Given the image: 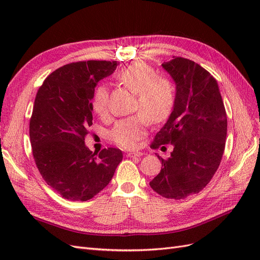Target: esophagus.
I'll use <instances>...</instances> for the list:
<instances>
[{"label":"esophagus","mask_w":260,"mask_h":260,"mask_svg":"<svg viewBox=\"0 0 260 260\" xmlns=\"http://www.w3.org/2000/svg\"><path fill=\"white\" fill-rule=\"evenodd\" d=\"M143 155L142 152H130L127 154L128 157H141Z\"/></svg>","instance_id":"obj_1"}]
</instances>
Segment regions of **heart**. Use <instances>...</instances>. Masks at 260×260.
Returning <instances> with one entry per match:
<instances>
[{
  "mask_svg": "<svg viewBox=\"0 0 260 260\" xmlns=\"http://www.w3.org/2000/svg\"><path fill=\"white\" fill-rule=\"evenodd\" d=\"M116 79L124 88L137 94L136 111L141 114L118 121L112 131V138L119 146L133 148L146 135L148 121L159 123L168 119L175 106V86L168 78L156 76L152 67L141 61L122 68L116 75ZM92 106L100 117L106 116L108 111L106 86H98Z\"/></svg>",
  "mask_w": 260,
  "mask_h": 260,
  "instance_id": "obj_1",
  "label": "heart"
}]
</instances>
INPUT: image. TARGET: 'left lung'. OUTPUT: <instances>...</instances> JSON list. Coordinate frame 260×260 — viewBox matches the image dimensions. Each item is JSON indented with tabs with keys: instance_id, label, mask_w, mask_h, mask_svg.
<instances>
[{
	"instance_id": "8db88e82",
	"label": "left lung",
	"mask_w": 260,
	"mask_h": 260,
	"mask_svg": "<svg viewBox=\"0 0 260 260\" xmlns=\"http://www.w3.org/2000/svg\"><path fill=\"white\" fill-rule=\"evenodd\" d=\"M161 67L176 83V101L152 146L170 143L174 151L168 159L156 154L161 170L149 185L164 198L182 200L202 191L217 171L225 145L226 114L217 80L202 66L174 56Z\"/></svg>"
}]
</instances>
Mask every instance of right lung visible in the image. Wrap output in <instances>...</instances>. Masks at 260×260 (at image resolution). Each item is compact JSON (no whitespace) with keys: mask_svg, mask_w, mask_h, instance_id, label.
<instances>
[{"mask_svg":"<svg viewBox=\"0 0 260 260\" xmlns=\"http://www.w3.org/2000/svg\"><path fill=\"white\" fill-rule=\"evenodd\" d=\"M118 64L72 62L52 73L37 93L29 127L34 158L45 182L66 200H91L122 160L119 148H104L98 155L84 144L93 120L94 90Z\"/></svg>","mask_w":260,"mask_h":260,"instance_id":"add662e5","label":"right lung"}]
</instances>
